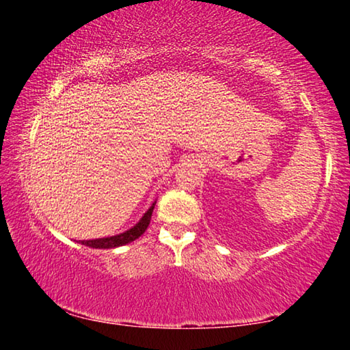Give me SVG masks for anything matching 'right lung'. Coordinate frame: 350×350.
Returning a JSON list of instances; mask_svg holds the SVG:
<instances>
[{
    "instance_id": "right-lung-1",
    "label": "right lung",
    "mask_w": 350,
    "mask_h": 350,
    "mask_svg": "<svg viewBox=\"0 0 350 350\" xmlns=\"http://www.w3.org/2000/svg\"><path fill=\"white\" fill-rule=\"evenodd\" d=\"M152 210H154V204H152L151 208L145 213V216L140 219V222L135 225V227H133L131 230H128V232H125V233L117 234V236H111V238L81 241V244L86 245V247H91V248H114V247L125 245V244H128V242H133L145 233V230L148 228V225H150V222H151Z\"/></svg>"
}]
</instances>
